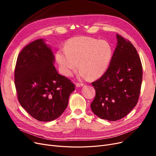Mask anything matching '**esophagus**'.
I'll return each mask as SVG.
<instances>
[{
  "label": "esophagus",
  "instance_id": "1",
  "mask_svg": "<svg viewBox=\"0 0 156 156\" xmlns=\"http://www.w3.org/2000/svg\"><path fill=\"white\" fill-rule=\"evenodd\" d=\"M75 85H76V87H83V83H76Z\"/></svg>",
  "mask_w": 156,
  "mask_h": 156
}]
</instances>
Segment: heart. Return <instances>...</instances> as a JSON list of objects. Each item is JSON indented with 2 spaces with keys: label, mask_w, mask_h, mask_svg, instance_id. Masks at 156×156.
Returning a JSON list of instances; mask_svg holds the SVG:
<instances>
[{
  "label": "heart",
  "mask_w": 156,
  "mask_h": 156,
  "mask_svg": "<svg viewBox=\"0 0 156 156\" xmlns=\"http://www.w3.org/2000/svg\"><path fill=\"white\" fill-rule=\"evenodd\" d=\"M64 49L57 52L55 59L61 73L66 76H71L79 66L78 78H99L107 70L112 57L109 44L92 37L71 38L65 44Z\"/></svg>",
  "instance_id": "heart-1"
}]
</instances>
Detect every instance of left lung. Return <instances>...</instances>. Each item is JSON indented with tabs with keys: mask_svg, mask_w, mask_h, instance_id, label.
I'll return each instance as SVG.
<instances>
[{
	"mask_svg": "<svg viewBox=\"0 0 156 156\" xmlns=\"http://www.w3.org/2000/svg\"><path fill=\"white\" fill-rule=\"evenodd\" d=\"M117 45L107 71L92 84L96 94L91 104L99 118L117 121L137 104L142 81V63L135 47L116 34Z\"/></svg>",
	"mask_w": 156,
	"mask_h": 156,
	"instance_id": "1",
	"label": "left lung"
}]
</instances>
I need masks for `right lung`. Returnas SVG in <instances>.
Segmentation results:
<instances>
[{
  "label": "right lung",
  "mask_w": 156,
  "mask_h": 156,
  "mask_svg": "<svg viewBox=\"0 0 156 156\" xmlns=\"http://www.w3.org/2000/svg\"><path fill=\"white\" fill-rule=\"evenodd\" d=\"M54 62L51 47L40 38L24 47L16 64L14 83L18 101L30 116L40 121L58 118L75 90L71 80L57 73Z\"/></svg>",
  "instance_id": "add662e5"
}]
</instances>
